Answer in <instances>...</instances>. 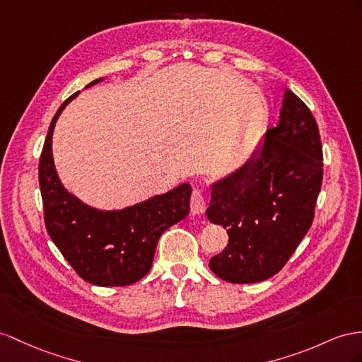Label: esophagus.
Here are the masks:
<instances>
[{
	"instance_id": "34e87169",
	"label": "esophagus",
	"mask_w": 362,
	"mask_h": 362,
	"mask_svg": "<svg viewBox=\"0 0 362 362\" xmlns=\"http://www.w3.org/2000/svg\"><path fill=\"white\" fill-rule=\"evenodd\" d=\"M189 206H191V212L194 216H200V214H203V212H205L206 196H205V192H203V189L200 187H196L192 189Z\"/></svg>"
}]
</instances>
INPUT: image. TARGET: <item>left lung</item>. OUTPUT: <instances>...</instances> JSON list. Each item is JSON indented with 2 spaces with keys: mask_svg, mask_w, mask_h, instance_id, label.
Returning a JSON list of instances; mask_svg holds the SVG:
<instances>
[{
  "mask_svg": "<svg viewBox=\"0 0 362 362\" xmlns=\"http://www.w3.org/2000/svg\"><path fill=\"white\" fill-rule=\"evenodd\" d=\"M322 183L317 120L286 90L278 125L254 159L212 185L206 216L226 228L228 246L209 260L221 280L245 284L280 272L308 234Z\"/></svg>",
  "mask_w": 362,
  "mask_h": 362,
  "instance_id": "obj_1",
  "label": "left lung"
}]
</instances>
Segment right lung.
Returning <instances> with one entry per match:
<instances>
[{
  "label": "right lung",
  "instance_id": "obj_1",
  "mask_svg": "<svg viewBox=\"0 0 362 362\" xmlns=\"http://www.w3.org/2000/svg\"><path fill=\"white\" fill-rule=\"evenodd\" d=\"M76 95L64 100L53 116L40 157L45 228L82 280L96 286H128L150 272L156 245L165 230L188 216L191 187L183 183L162 196L108 212L73 197L54 171L52 133L61 111Z\"/></svg>",
  "mask_w": 362,
  "mask_h": 362
}]
</instances>
